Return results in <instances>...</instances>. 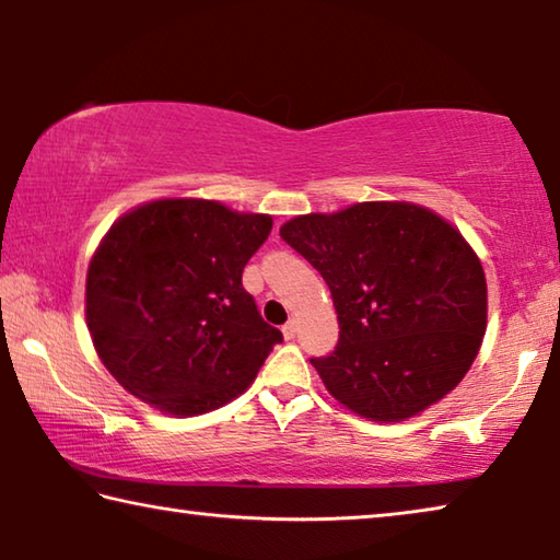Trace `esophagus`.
Masks as SVG:
<instances>
[{"label": "esophagus", "instance_id": "obj_1", "mask_svg": "<svg viewBox=\"0 0 560 560\" xmlns=\"http://www.w3.org/2000/svg\"><path fill=\"white\" fill-rule=\"evenodd\" d=\"M296 334H299V320L289 318L287 326H283V336H287V340H291V338H296Z\"/></svg>", "mask_w": 560, "mask_h": 560}]
</instances>
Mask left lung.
<instances>
[{"label": "left lung", "mask_w": 560, "mask_h": 560, "mask_svg": "<svg viewBox=\"0 0 560 560\" xmlns=\"http://www.w3.org/2000/svg\"><path fill=\"white\" fill-rule=\"evenodd\" d=\"M279 234L334 296L338 346L311 365L340 405L400 422L459 385L487 330L485 269L459 230L412 202H358Z\"/></svg>", "instance_id": "left-lung-1"}]
</instances>
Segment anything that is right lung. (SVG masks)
<instances>
[{"instance_id":"obj_1","label":"right lung","mask_w":560,"mask_h":560,"mask_svg":"<svg viewBox=\"0 0 560 560\" xmlns=\"http://www.w3.org/2000/svg\"><path fill=\"white\" fill-rule=\"evenodd\" d=\"M271 224L192 197L145 202L113 222L89 264L86 324L130 395L192 417L252 385L283 340L242 287Z\"/></svg>"}]
</instances>
